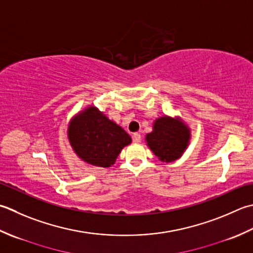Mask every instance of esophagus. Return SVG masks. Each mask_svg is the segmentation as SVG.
Instances as JSON below:
<instances>
[{
  "instance_id": "1",
  "label": "esophagus",
  "mask_w": 253,
  "mask_h": 253,
  "mask_svg": "<svg viewBox=\"0 0 253 253\" xmlns=\"http://www.w3.org/2000/svg\"><path fill=\"white\" fill-rule=\"evenodd\" d=\"M132 140L135 141V142H139L140 140H141V136H140V133H138V132H135L132 135Z\"/></svg>"
}]
</instances>
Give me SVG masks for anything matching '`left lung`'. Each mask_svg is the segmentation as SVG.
I'll return each mask as SVG.
<instances>
[{
	"label": "left lung",
	"mask_w": 253,
	"mask_h": 253,
	"mask_svg": "<svg viewBox=\"0 0 253 253\" xmlns=\"http://www.w3.org/2000/svg\"><path fill=\"white\" fill-rule=\"evenodd\" d=\"M148 146L161 161L172 162L182 156L190 140V130L182 121L161 117L155 122L153 131L146 136Z\"/></svg>",
	"instance_id": "obj_1"
}]
</instances>
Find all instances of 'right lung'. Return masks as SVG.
<instances>
[{
	"mask_svg": "<svg viewBox=\"0 0 253 253\" xmlns=\"http://www.w3.org/2000/svg\"><path fill=\"white\" fill-rule=\"evenodd\" d=\"M69 140L77 155L93 166L108 168L131 138L96 107H88L70 123Z\"/></svg>",
	"mask_w": 253,
	"mask_h": 253,
	"instance_id": "obj_1",
	"label": "right lung"
}]
</instances>
